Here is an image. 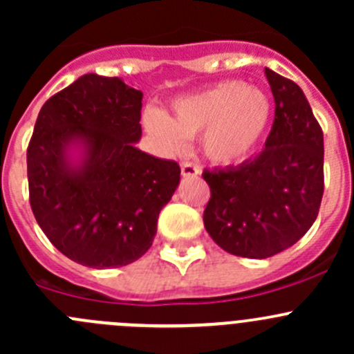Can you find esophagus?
Instances as JSON below:
<instances>
[{
  "instance_id": "obj_1",
  "label": "esophagus",
  "mask_w": 354,
  "mask_h": 354,
  "mask_svg": "<svg viewBox=\"0 0 354 354\" xmlns=\"http://www.w3.org/2000/svg\"><path fill=\"white\" fill-rule=\"evenodd\" d=\"M200 169L197 166H194L192 162H181V176L185 178H194L198 176Z\"/></svg>"
}]
</instances>
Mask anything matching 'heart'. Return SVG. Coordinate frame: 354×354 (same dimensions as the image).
Wrapping results in <instances>:
<instances>
[{
	"instance_id": "heart-1",
	"label": "heart",
	"mask_w": 354,
	"mask_h": 354,
	"mask_svg": "<svg viewBox=\"0 0 354 354\" xmlns=\"http://www.w3.org/2000/svg\"><path fill=\"white\" fill-rule=\"evenodd\" d=\"M272 120V101L262 88L226 80L176 99L171 116L144 113L145 131L162 154H178L200 135L203 156L216 166H238L255 154Z\"/></svg>"
}]
</instances>
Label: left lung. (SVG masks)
Returning a JSON list of instances; mask_svg holds the SVG:
<instances>
[{"mask_svg":"<svg viewBox=\"0 0 354 354\" xmlns=\"http://www.w3.org/2000/svg\"><path fill=\"white\" fill-rule=\"evenodd\" d=\"M276 102L266 149L238 166L203 171V224L227 253L269 259L312 227L324 195V133L301 88L266 68Z\"/></svg>","mask_w":354,"mask_h":354,"instance_id":"1","label":"left lung"}]
</instances>
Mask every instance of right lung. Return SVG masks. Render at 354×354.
<instances>
[{
	"instance_id": "obj_1",
	"label": "right lung",
	"mask_w": 354,
	"mask_h": 354,
	"mask_svg": "<svg viewBox=\"0 0 354 354\" xmlns=\"http://www.w3.org/2000/svg\"><path fill=\"white\" fill-rule=\"evenodd\" d=\"M142 94L82 75L39 111L27 149L30 207L53 245L92 269L140 259L180 185V166L137 149Z\"/></svg>"
}]
</instances>
